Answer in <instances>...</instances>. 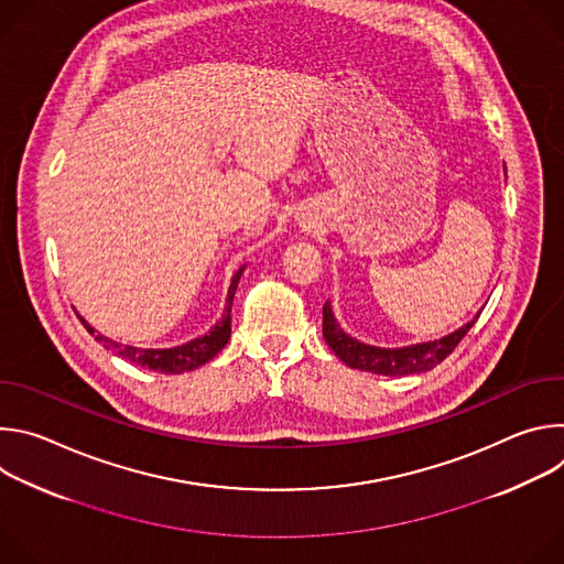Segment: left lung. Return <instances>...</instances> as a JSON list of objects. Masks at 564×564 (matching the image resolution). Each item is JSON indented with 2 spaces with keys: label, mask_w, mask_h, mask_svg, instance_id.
Wrapping results in <instances>:
<instances>
[{
  "label": "left lung",
  "mask_w": 564,
  "mask_h": 564,
  "mask_svg": "<svg viewBox=\"0 0 564 564\" xmlns=\"http://www.w3.org/2000/svg\"><path fill=\"white\" fill-rule=\"evenodd\" d=\"M475 318L440 341L417 344V346H409V348H375V346H366V344H359L357 339L348 337L339 328L337 318L333 314V307L326 301L324 303V339L330 346V350L350 368L375 372V375H390V377L413 375V372L431 370L437 364H442L457 348V344L466 337V333L473 328Z\"/></svg>",
  "instance_id": "obj_1"
}]
</instances>
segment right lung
<instances>
[{
    "instance_id": "add662e5",
    "label": "right lung",
    "mask_w": 564,
    "mask_h": 564,
    "mask_svg": "<svg viewBox=\"0 0 564 564\" xmlns=\"http://www.w3.org/2000/svg\"><path fill=\"white\" fill-rule=\"evenodd\" d=\"M240 274H243V268H240L231 279V285H229V292H227V307H225L223 318L207 335H203V337H198V339H194L185 346L165 348V350H142V348H133V346H120V344L109 341L102 335H98L83 316H79V321H83V326L96 337V341L105 344L107 348H113L120 357L133 361L135 366H142V368H149V370H155V372H165V375L187 372V370H194V368L207 364L229 341V335H231V301H234V292H236Z\"/></svg>"
}]
</instances>
